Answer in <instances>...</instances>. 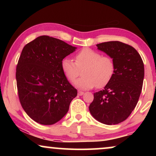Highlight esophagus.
I'll return each mask as SVG.
<instances>
[{
	"label": "esophagus",
	"mask_w": 156,
	"mask_h": 156,
	"mask_svg": "<svg viewBox=\"0 0 156 156\" xmlns=\"http://www.w3.org/2000/svg\"><path fill=\"white\" fill-rule=\"evenodd\" d=\"M78 95H80V96H81V95H83V94H84V92H81V91H78Z\"/></svg>",
	"instance_id": "34e87169"
}]
</instances>
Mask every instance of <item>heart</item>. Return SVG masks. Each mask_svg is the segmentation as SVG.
<instances>
[{
    "label": "heart",
    "mask_w": 156,
    "mask_h": 156,
    "mask_svg": "<svg viewBox=\"0 0 156 156\" xmlns=\"http://www.w3.org/2000/svg\"><path fill=\"white\" fill-rule=\"evenodd\" d=\"M115 62L112 57L101 55L99 52L85 48L75 55L74 62L64 58L61 69L68 80L73 82L81 70V78L75 82L79 89L102 88L109 83L115 73Z\"/></svg>",
    "instance_id": "obj_1"
}]
</instances>
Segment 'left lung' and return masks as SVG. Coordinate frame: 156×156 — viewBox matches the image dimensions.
Returning a JSON list of instances; mask_svg holds the SVG:
<instances>
[{
    "label": "left lung",
    "instance_id": "8db88e82",
    "mask_svg": "<svg viewBox=\"0 0 156 156\" xmlns=\"http://www.w3.org/2000/svg\"><path fill=\"white\" fill-rule=\"evenodd\" d=\"M112 57L115 73L103 90L94 93L89 109L94 119L105 125L125 121L136 105L142 89L144 67L135 48L119 41L97 44Z\"/></svg>",
    "mask_w": 156,
    "mask_h": 156
}]
</instances>
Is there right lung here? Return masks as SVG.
I'll use <instances>...</instances> for the list:
<instances>
[{"mask_svg": "<svg viewBox=\"0 0 156 156\" xmlns=\"http://www.w3.org/2000/svg\"><path fill=\"white\" fill-rule=\"evenodd\" d=\"M76 49L64 41L40 36L23 48L16 69L20 104L33 120L55 124L77 96L61 69V62Z\"/></svg>", "mask_w": 156, "mask_h": 156, "instance_id": "obj_1", "label": "right lung"}]
</instances>
